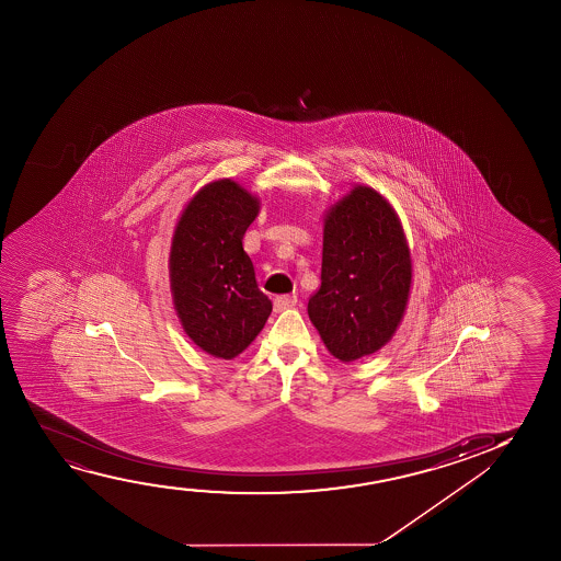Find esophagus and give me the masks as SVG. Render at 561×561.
<instances>
[{"label":"esophagus","instance_id":"obj_1","mask_svg":"<svg viewBox=\"0 0 561 561\" xmlns=\"http://www.w3.org/2000/svg\"><path fill=\"white\" fill-rule=\"evenodd\" d=\"M295 305H297V295H279V297L274 300V308H276V312L287 310V308L295 307Z\"/></svg>","mask_w":561,"mask_h":561}]
</instances>
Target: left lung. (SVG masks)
I'll list each match as a JSON object with an SVG mask.
<instances>
[{
    "mask_svg": "<svg viewBox=\"0 0 561 561\" xmlns=\"http://www.w3.org/2000/svg\"><path fill=\"white\" fill-rule=\"evenodd\" d=\"M412 284L407 238L391 205L358 185L323 222L322 285L308 316L335 358L379 351L399 328Z\"/></svg>",
    "mask_w": 561,
    "mask_h": 561,
    "instance_id": "1",
    "label": "left lung"
}]
</instances>
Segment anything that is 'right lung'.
I'll return each mask as SVG.
<instances>
[{
  "instance_id": "obj_1",
  "label": "right lung",
  "mask_w": 561,
  "mask_h": 561,
  "mask_svg": "<svg viewBox=\"0 0 561 561\" xmlns=\"http://www.w3.org/2000/svg\"><path fill=\"white\" fill-rule=\"evenodd\" d=\"M259 201L231 180L205 185L185 207L170 251L178 318L195 345L230 360L251 345L272 312L243 236Z\"/></svg>"
}]
</instances>
